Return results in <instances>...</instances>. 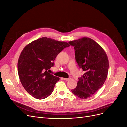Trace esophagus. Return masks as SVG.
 Here are the masks:
<instances>
[{
  "mask_svg": "<svg viewBox=\"0 0 127 127\" xmlns=\"http://www.w3.org/2000/svg\"><path fill=\"white\" fill-rule=\"evenodd\" d=\"M64 80H66V81H68V80H69L70 79L69 78H64Z\"/></svg>",
  "mask_w": 127,
  "mask_h": 127,
  "instance_id": "34e87169",
  "label": "esophagus"
}]
</instances>
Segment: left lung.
I'll list each match as a JSON object with an SVG mask.
<instances>
[{
    "mask_svg": "<svg viewBox=\"0 0 127 127\" xmlns=\"http://www.w3.org/2000/svg\"><path fill=\"white\" fill-rule=\"evenodd\" d=\"M69 43L74 47L76 60L79 68L85 71L71 92L78 97L86 99L104 83L108 74V58L101 46L90 38L83 37Z\"/></svg>",
    "mask_w": 127,
    "mask_h": 127,
    "instance_id": "1",
    "label": "left lung"
}]
</instances>
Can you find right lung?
<instances>
[{
	"mask_svg": "<svg viewBox=\"0 0 127 127\" xmlns=\"http://www.w3.org/2000/svg\"><path fill=\"white\" fill-rule=\"evenodd\" d=\"M67 42L43 37L26 45L19 57L18 73L25 90L38 99L48 97L59 78L50 74L56 57L69 47Z\"/></svg>",
	"mask_w": 127,
	"mask_h": 127,
	"instance_id": "1",
	"label": "right lung"
}]
</instances>
